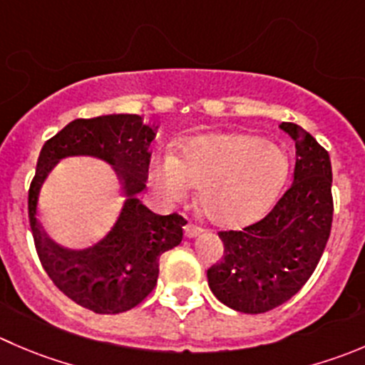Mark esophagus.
I'll return each instance as SVG.
<instances>
[{
    "instance_id": "1",
    "label": "esophagus",
    "mask_w": 365,
    "mask_h": 365,
    "mask_svg": "<svg viewBox=\"0 0 365 365\" xmlns=\"http://www.w3.org/2000/svg\"><path fill=\"white\" fill-rule=\"evenodd\" d=\"M203 232V228H201V226H197V225H194V222H187L185 225V237H196V235H200V233Z\"/></svg>"
}]
</instances>
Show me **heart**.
Segmentation results:
<instances>
[{"instance_id":"obj_1","label":"heart","mask_w":365,"mask_h":365,"mask_svg":"<svg viewBox=\"0 0 365 365\" xmlns=\"http://www.w3.org/2000/svg\"><path fill=\"white\" fill-rule=\"evenodd\" d=\"M287 178V155L278 144L247 133L196 137L182 151L158 158L151 180L168 200H182L190 185L212 221L240 226L260 217Z\"/></svg>"}]
</instances>
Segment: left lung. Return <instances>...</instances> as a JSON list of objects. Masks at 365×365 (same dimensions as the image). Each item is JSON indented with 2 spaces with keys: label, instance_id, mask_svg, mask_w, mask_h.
Masks as SVG:
<instances>
[{
  "label": "left lung",
  "instance_id": "obj_1",
  "mask_svg": "<svg viewBox=\"0 0 365 365\" xmlns=\"http://www.w3.org/2000/svg\"><path fill=\"white\" fill-rule=\"evenodd\" d=\"M296 143L292 183L265 217L219 232L225 255L207 271L215 298L244 314L284 305L307 284L327 247L334 219L328 151L294 123H282Z\"/></svg>",
  "mask_w": 365,
  "mask_h": 365
}]
</instances>
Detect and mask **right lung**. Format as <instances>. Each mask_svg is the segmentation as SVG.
I'll list each match as a JSON object with an SVG mask.
<instances>
[{
    "label": "right lung",
    "instance_id": "add662e5",
    "mask_svg": "<svg viewBox=\"0 0 365 365\" xmlns=\"http://www.w3.org/2000/svg\"><path fill=\"white\" fill-rule=\"evenodd\" d=\"M155 132L135 114L74 119L42 146L28 190V217L35 250L53 284L83 309L119 314L144 302L158 278V258L182 242L185 219L157 215L137 194L146 189L150 144ZM91 154L115 165L127 200L111 233L87 250H66L41 232L36 218L38 189L63 156Z\"/></svg>",
    "mask_w": 365,
    "mask_h": 365
}]
</instances>
